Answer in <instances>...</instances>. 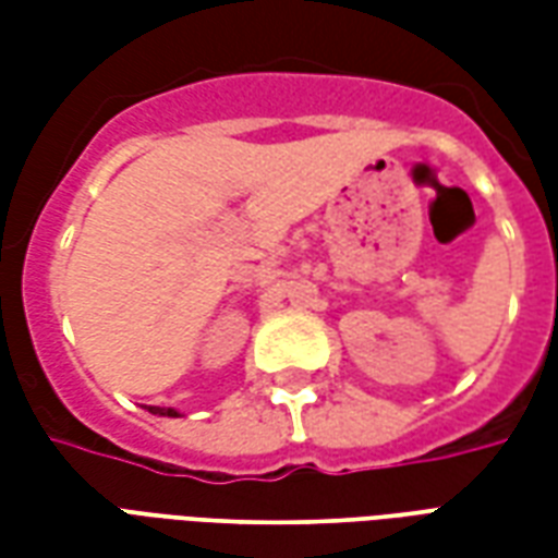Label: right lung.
<instances>
[{
  "instance_id": "obj_1",
  "label": "right lung",
  "mask_w": 558,
  "mask_h": 558,
  "mask_svg": "<svg viewBox=\"0 0 558 558\" xmlns=\"http://www.w3.org/2000/svg\"><path fill=\"white\" fill-rule=\"evenodd\" d=\"M151 415H163V418H179V410H172V407H148Z\"/></svg>"
}]
</instances>
